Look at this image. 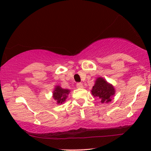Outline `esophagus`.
I'll return each instance as SVG.
<instances>
[{
    "mask_svg": "<svg viewBox=\"0 0 151 151\" xmlns=\"http://www.w3.org/2000/svg\"><path fill=\"white\" fill-rule=\"evenodd\" d=\"M77 87L79 88V89H81V88L84 87V85H83L82 83H77Z\"/></svg>",
    "mask_w": 151,
    "mask_h": 151,
    "instance_id": "obj_1",
    "label": "esophagus"
}]
</instances>
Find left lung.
Returning <instances> with one entry per match:
<instances>
[{
    "label": "left lung",
    "instance_id": "left-lung-1",
    "mask_svg": "<svg viewBox=\"0 0 151 151\" xmlns=\"http://www.w3.org/2000/svg\"><path fill=\"white\" fill-rule=\"evenodd\" d=\"M115 93V88L111 84L101 77L96 78L91 89V93L94 97H98L101 103H109L111 101Z\"/></svg>",
    "mask_w": 151,
    "mask_h": 151
}]
</instances>
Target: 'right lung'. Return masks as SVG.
Segmentation results:
<instances>
[{"label":"right lung","mask_w":151,"mask_h":151,"mask_svg":"<svg viewBox=\"0 0 151 151\" xmlns=\"http://www.w3.org/2000/svg\"><path fill=\"white\" fill-rule=\"evenodd\" d=\"M70 92V89H63L59 85L55 86L52 92V97L56 101L57 104H62L66 101Z\"/></svg>","instance_id":"1"}]
</instances>
